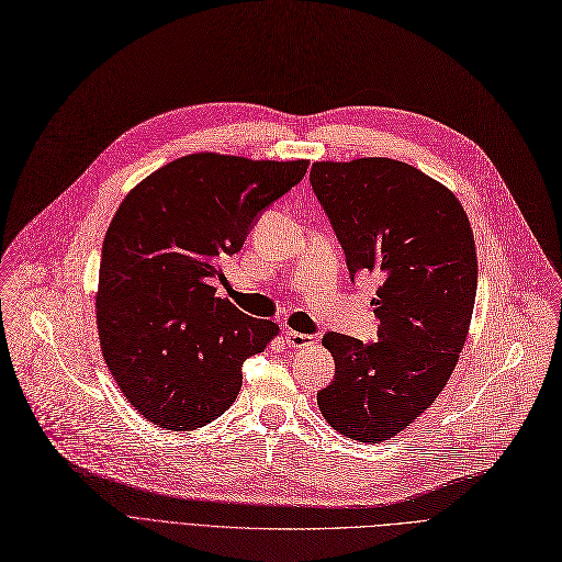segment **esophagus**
Here are the masks:
<instances>
[{"label": "esophagus", "instance_id": "34e87169", "mask_svg": "<svg viewBox=\"0 0 562 562\" xmlns=\"http://www.w3.org/2000/svg\"><path fill=\"white\" fill-rule=\"evenodd\" d=\"M283 336H285V342H288L290 347H306V345H313V336H308V334H300V331L285 329Z\"/></svg>", "mask_w": 562, "mask_h": 562}]
</instances>
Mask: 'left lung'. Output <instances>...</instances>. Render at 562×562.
<instances>
[{
    "mask_svg": "<svg viewBox=\"0 0 562 562\" xmlns=\"http://www.w3.org/2000/svg\"><path fill=\"white\" fill-rule=\"evenodd\" d=\"M311 184L347 270L378 272V342L329 331L336 363L317 393L347 439L380 443L405 430L443 391L464 347L477 288L473 231L458 196L389 157L313 162Z\"/></svg>",
    "mask_w": 562,
    "mask_h": 562,
    "instance_id": "left-lung-1",
    "label": "left lung"
}]
</instances>
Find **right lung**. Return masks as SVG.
<instances>
[{"instance_id": "1", "label": "right lung", "mask_w": 562, "mask_h": 562, "mask_svg": "<svg viewBox=\"0 0 562 562\" xmlns=\"http://www.w3.org/2000/svg\"><path fill=\"white\" fill-rule=\"evenodd\" d=\"M308 159L192 153L132 187L102 243L100 350L127 403L171 432L220 418L243 363L279 336L217 297L222 256L243 249L258 212L295 187Z\"/></svg>"}]
</instances>
